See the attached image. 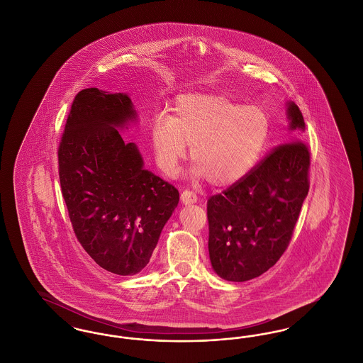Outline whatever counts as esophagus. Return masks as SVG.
<instances>
[{"label":"esophagus","instance_id":"esophagus-1","mask_svg":"<svg viewBox=\"0 0 363 363\" xmlns=\"http://www.w3.org/2000/svg\"><path fill=\"white\" fill-rule=\"evenodd\" d=\"M181 200H182L184 204H193V203L197 201V194L191 190H184L181 193Z\"/></svg>","mask_w":363,"mask_h":363}]
</instances>
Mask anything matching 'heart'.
Returning a JSON list of instances; mask_svg holds the SVG:
<instances>
[{
	"label": "heart",
	"mask_w": 363,
	"mask_h": 363,
	"mask_svg": "<svg viewBox=\"0 0 363 363\" xmlns=\"http://www.w3.org/2000/svg\"><path fill=\"white\" fill-rule=\"evenodd\" d=\"M268 133V117L257 106H242L222 95H185L177 99L172 118H156L151 140L164 173H174L189 144L194 174L225 186L255 167Z\"/></svg>",
	"instance_id": "obj_1"
}]
</instances>
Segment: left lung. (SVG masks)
Segmentation results:
<instances>
[{
	"instance_id": "8db88e82",
	"label": "left lung",
	"mask_w": 363,
	"mask_h": 363,
	"mask_svg": "<svg viewBox=\"0 0 363 363\" xmlns=\"http://www.w3.org/2000/svg\"><path fill=\"white\" fill-rule=\"evenodd\" d=\"M290 132L238 182L208 199V250L225 280L262 275L286 252L309 191L311 152L301 140L305 121L296 104L287 108Z\"/></svg>"
}]
</instances>
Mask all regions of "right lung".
Wrapping results in <instances>:
<instances>
[{
  "instance_id": "add662e5",
  "label": "right lung",
  "mask_w": 363,
  "mask_h": 363,
  "mask_svg": "<svg viewBox=\"0 0 363 363\" xmlns=\"http://www.w3.org/2000/svg\"><path fill=\"white\" fill-rule=\"evenodd\" d=\"M136 118L126 94L80 91L58 145L62 197L77 241L104 269L130 277L152 256L179 193L143 167L117 128Z\"/></svg>"
}]
</instances>
